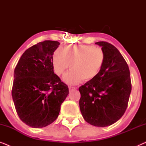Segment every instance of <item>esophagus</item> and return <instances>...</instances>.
<instances>
[{"label":"esophagus","instance_id":"1","mask_svg":"<svg viewBox=\"0 0 146 146\" xmlns=\"http://www.w3.org/2000/svg\"><path fill=\"white\" fill-rule=\"evenodd\" d=\"M68 88H69V90H70V92H71L72 90H76V88L75 87H72V86H69L68 87Z\"/></svg>","mask_w":146,"mask_h":146}]
</instances>
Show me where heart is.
<instances>
[{"mask_svg": "<svg viewBox=\"0 0 146 146\" xmlns=\"http://www.w3.org/2000/svg\"><path fill=\"white\" fill-rule=\"evenodd\" d=\"M106 60L102 48L94 46L66 45L54 52L52 65L58 76L69 67L63 80L69 84L92 80L99 74Z\"/></svg>", "mask_w": 146, "mask_h": 146, "instance_id": "1", "label": "heart"}]
</instances>
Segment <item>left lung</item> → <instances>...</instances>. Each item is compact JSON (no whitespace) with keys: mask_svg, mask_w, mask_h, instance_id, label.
<instances>
[{"mask_svg":"<svg viewBox=\"0 0 146 146\" xmlns=\"http://www.w3.org/2000/svg\"><path fill=\"white\" fill-rule=\"evenodd\" d=\"M106 54L99 74L79 88L82 115L86 121L97 127H106L125 113L131 90L128 65L118 50L107 42H97Z\"/></svg>","mask_w":146,"mask_h":146,"instance_id":"8db88e82","label":"left lung"}]
</instances>
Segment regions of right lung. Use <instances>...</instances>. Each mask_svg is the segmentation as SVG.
<instances>
[{"instance_id":"obj_1","label":"right lung","mask_w":146,"mask_h":146,"mask_svg":"<svg viewBox=\"0 0 146 146\" xmlns=\"http://www.w3.org/2000/svg\"><path fill=\"white\" fill-rule=\"evenodd\" d=\"M59 44L45 40L33 46L15 69L12 96L16 111L32 127H46L54 121L69 93L68 86L54 72L52 56Z\"/></svg>"}]
</instances>
